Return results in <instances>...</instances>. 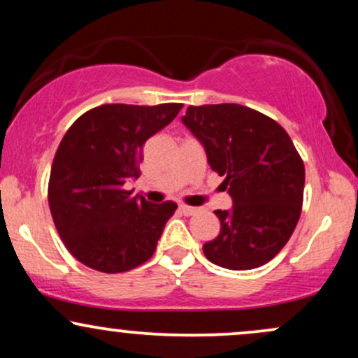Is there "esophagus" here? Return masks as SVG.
<instances>
[{
	"label": "esophagus",
	"instance_id": "1",
	"mask_svg": "<svg viewBox=\"0 0 358 358\" xmlns=\"http://www.w3.org/2000/svg\"><path fill=\"white\" fill-rule=\"evenodd\" d=\"M180 212L183 213V215H193V213L199 212V208L195 207H190V205H180Z\"/></svg>",
	"mask_w": 358,
	"mask_h": 358
}]
</instances>
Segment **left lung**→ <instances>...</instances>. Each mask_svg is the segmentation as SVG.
<instances>
[{
	"label": "left lung",
	"instance_id": "1",
	"mask_svg": "<svg viewBox=\"0 0 358 358\" xmlns=\"http://www.w3.org/2000/svg\"><path fill=\"white\" fill-rule=\"evenodd\" d=\"M182 122L232 196L231 210H215L220 232L203 254L234 271L269 262L301 215L305 165L291 138L274 119L241 104L190 106Z\"/></svg>",
	"mask_w": 358,
	"mask_h": 358
}]
</instances>
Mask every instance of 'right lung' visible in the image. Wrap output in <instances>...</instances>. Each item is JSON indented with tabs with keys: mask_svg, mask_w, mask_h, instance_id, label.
Returning <instances> with one entry per match:
<instances>
[{
	"mask_svg": "<svg viewBox=\"0 0 358 358\" xmlns=\"http://www.w3.org/2000/svg\"><path fill=\"white\" fill-rule=\"evenodd\" d=\"M182 108L104 104L65 133L52 163L48 205L65 248L87 268L124 273L155 254L176 203H150L124 183L139 176L145 143Z\"/></svg>",
	"mask_w": 358,
	"mask_h": 358,
	"instance_id": "right-lung-1",
	"label": "right lung"
}]
</instances>
